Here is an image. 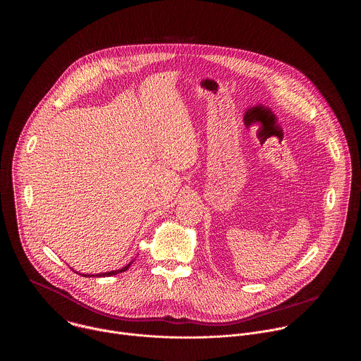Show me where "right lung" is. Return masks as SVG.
Wrapping results in <instances>:
<instances>
[{
	"label": "right lung",
	"instance_id": "right-lung-1",
	"mask_svg": "<svg viewBox=\"0 0 361 361\" xmlns=\"http://www.w3.org/2000/svg\"><path fill=\"white\" fill-rule=\"evenodd\" d=\"M130 264H132V262H129L128 265H125V267H122V268H119V269H115V271H109V272L97 274L96 276H112V275H116V274H119V272H123V271H126V269L130 267ZM82 276H94V275H82Z\"/></svg>",
	"mask_w": 361,
	"mask_h": 361
}]
</instances>
